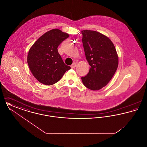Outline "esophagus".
<instances>
[{"instance_id":"34e87169","label":"esophagus","mask_w":147,"mask_h":147,"mask_svg":"<svg viewBox=\"0 0 147 147\" xmlns=\"http://www.w3.org/2000/svg\"><path fill=\"white\" fill-rule=\"evenodd\" d=\"M76 65H77V64H76V63H73V64L70 65V67H71V68H75V67H76Z\"/></svg>"}]
</instances>
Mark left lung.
Returning <instances> with one entry per match:
<instances>
[{"mask_svg": "<svg viewBox=\"0 0 147 147\" xmlns=\"http://www.w3.org/2000/svg\"><path fill=\"white\" fill-rule=\"evenodd\" d=\"M82 42L86 60L90 65L88 74L82 77L85 87L98 90L111 80L119 64V57L111 40L98 32L82 31Z\"/></svg>", "mask_w": 147, "mask_h": 147, "instance_id": "8db88e82", "label": "left lung"}]
</instances>
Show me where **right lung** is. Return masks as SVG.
<instances>
[{
  "instance_id": "right-lung-1",
  "label": "right lung",
  "mask_w": 147,
  "mask_h": 147,
  "mask_svg": "<svg viewBox=\"0 0 147 147\" xmlns=\"http://www.w3.org/2000/svg\"><path fill=\"white\" fill-rule=\"evenodd\" d=\"M69 36L59 29H52L42 35L29 49V68L41 83L46 85L55 84L70 69V67L63 62L57 49Z\"/></svg>"
}]
</instances>
